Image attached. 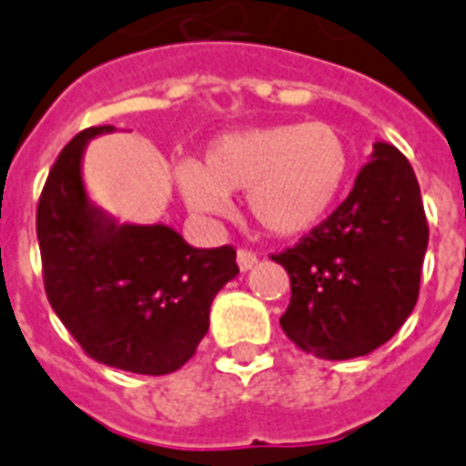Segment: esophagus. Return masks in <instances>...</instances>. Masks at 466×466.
Here are the masks:
<instances>
[{"mask_svg":"<svg viewBox=\"0 0 466 466\" xmlns=\"http://www.w3.org/2000/svg\"><path fill=\"white\" fill-rule=\"evenodd\" d=\"M255 265H258V255L255 252L238 250V267H240V272H248Z\"/></svg>","mask_w":466,"mask_h":466,"instance_id":"1","label":"esophagus"}]
</instances>
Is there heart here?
<instances>
[{
	"label": "heart",
	"instance_id": "b5f03b06",
	"mask_svg": "<svg viewBox=\"0 0 466 466\" xmlns=\"http://www.w3.org/2000/svg\"><path fill=\"white\" fill-rule=\"evenodd\" d=\"M350 165L352 150L340 128L323 121L274 124L214 138L199 167L175 169V184L187 208L208 221L228 214V194L248 192L258 226L294 238L326 221Z\"/></svg>",
	"mask_w": 466,
	"mask_h": 466
}]
</instances>
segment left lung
<instances>
[{"mask_svg":"<svg viewBox=\"0 0 466 466\" xmlns=\"http://www.w3.org/2000/svg\"><path fill=\"white\" fill-rule=\"evenodd\" d=\"M425 250L416 172L380 140L348 199L301 243L272 255L291 279L282 330L320 360L370 355L413 311Z\"/></svg>","mask_w":466,"mask_h":466,"instance_id":"1","label":"left lung"}]
</instances>
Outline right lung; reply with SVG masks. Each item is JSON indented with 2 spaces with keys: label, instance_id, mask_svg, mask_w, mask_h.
<instances>
[{
  "label": "right lung",
  "instance_id": "add662e5",
  "mask_svg": "<svg viewBox=\"0 0 466 466\" xmlns=\"http://www.w3.org/2000/svg\"><path fill=\"white\" fill-rule=\"evenodd\" d=\"M104 133L114 126L77 133L43 187L35 233L46 294L92 360L160 377L197 352L211 301L238 274L236 250L192 248L165 223H118L95 207L82 157Z\"/></svg>",
  "mask_w": 466,
  "mask_h": 466
}]
</instances>
